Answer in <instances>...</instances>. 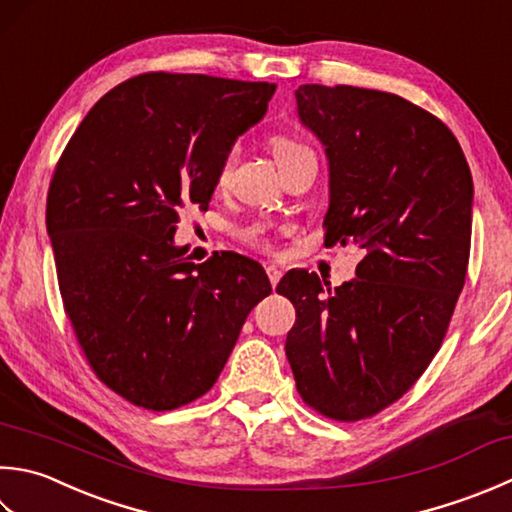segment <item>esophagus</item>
Masks as SVG:
<instances>
[{"instance_id": "obj_1", "label": "esophagus", "mask_w": 512, "mask_h": 512, "mask_svg": "<svg viewBox=\"0 0 512 512\" xmlns=\"http://www.w3.org/2000/svg\"><path fill=\"white\" fill-rule=\"evenodd\" d=\"M266 275L270 279V284H273V288H275L279 279H282V270H279L277 266H266Z\"/></svg>"}]
</instances>
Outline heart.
I'll return each mask as SVG.
<instances>
[{"mask_svg":"<svg viewBox=\"0 0 512 512\" xmlns=\"http://www.w3.org/2000/svg\"><path fill=\"white\" fill-rule=\"evenodd\" d=\"M273 153H275V157H277V164H282V162H288V159H293V157H297V155L310 153V150H308L302 142H297V139L277 137L275 142H273ZM233 164H235V153H230V155L224 159V164H222V168H219V173H217V184H219V186L226 184L230 170H233Z\"/></svg>","mask_w":512,"mask_h":512,"instance_id":"1","label":"heart"}]
</instances>
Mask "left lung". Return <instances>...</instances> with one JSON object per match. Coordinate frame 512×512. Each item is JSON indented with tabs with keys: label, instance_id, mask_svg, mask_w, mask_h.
I'll return each instance as SVG.
<instances>
[{
	"label": "left lung",
	"instance_id": "left-lung-1",
	"mask_svg": "<svg viewBox=\"0 0 512 512\" xmlns=\"http://www.w3.org/2000/svg\"><path fill=\"white\" fill-rule=\"evenodd\" d=\"M295 99L328 159L324 244L364 259L335 290L306 270L282 277L297 313L286 357L308 406L357 422L397 402L442 346L466 279L473 177L448 126L404 97L304 84Z\"/></svg>",
	"mask_w": 512,
	"mask_h": 512
}]
</instances>
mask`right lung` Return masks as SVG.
<instances>
[{
  "label": "right lung",
  "instance_id": "obj_1",
  "mask_svg": "<svg viewBox=\"0 0 512 512\" xmlns=\"http://www.w3.org/2000/svg\"><path fill=\"white\" fill-rule=\"evenodd\" d=\"M275 84L146 73L88 110L46 202L59 290L97 377L130 404L173 410L213 388L270 293L237 253L188 262L179 210L208 208L230 148L262 122Z\"/></svg>",
  "mask_w": 512,
  "mask_h": 512
}]
</instances>
